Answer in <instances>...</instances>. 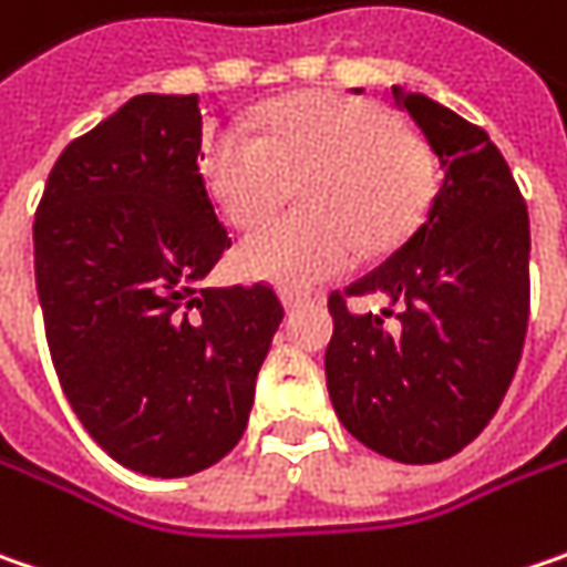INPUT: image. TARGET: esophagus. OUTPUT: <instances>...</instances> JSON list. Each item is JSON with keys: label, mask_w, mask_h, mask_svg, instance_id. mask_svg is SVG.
Masks as SVG:
<instances>
[{"label": "esophagus", "mask_w": 567, "mask_h": 567, "mask_svg": "<svg viewBox=\"0 0 567 567\" xmlns=\"http://www.w3.org/2000/svg\"><path fill=\"white\" fill-rule=\"evenodd\" d=\"M280 302H284V309H287V312H293V309H299V306H302V297H293V293H280Z\"/></svg>", "instance_id": "1"}]
</instances>
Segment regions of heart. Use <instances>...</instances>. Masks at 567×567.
I'll return each mask as SVG.
<instances>
[{"label":"heart","instance_id":"1","mask_svg":"<svg viewBox=\"0 0 567 567\" xmlns=\"http://www.w3.org/2000/svg\"><path fill=\"white\" fill-rule=\"evenodd\" d=\"M200 178L219 213L255 229L299 185L302 216L248 236L236 265L248 280L309 290L409 236L434 194V158L380 104L309 92L258 114V136L216 127L200 146Z\"/></svg>","mask_w":567,"mask_h":567}]
</instances>
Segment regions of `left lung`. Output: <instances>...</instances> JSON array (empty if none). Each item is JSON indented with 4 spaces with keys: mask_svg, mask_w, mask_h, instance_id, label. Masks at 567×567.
<instances>
[{
    "mask_svg": "<svg viewBox=\"0 0 567 567\" xmlns=\"http://www.w3.org/2000/svg\"><path fill=\"white\" fill-rule=\"evenodd\" d=\"M360 95V89H354ZM443 178L424 223L344 293L399 306L354 316L328 299V395L363 446L399 463H440L495 417L529 319V216L488 133L446 104L392 85Z\"/></svg>",
    "mask_w": 567,
    "mask_h": 567,
    "instance_id": "obj_1",
    "label": "left lung"
}]
</instances>
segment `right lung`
<instances>
[{
    "label": "right lung",
    "instance_id": "right-lung-1",
    "mask_svg": "<svg viewBox=\"0 0 567 567\" xmlns=\"http://www.w3.org/2000/svg\"><path fill=\"white\" fill-rule=\"evenodd\" d=\"M197 95H136L72 140L34 216L50 357L75 417L121 466L182 478L245 434L284 306L204 287L233 245L197 172Z\"/></svg>",
    "mask_w": 567,
    "mask_h": 567
}]
</instances>
